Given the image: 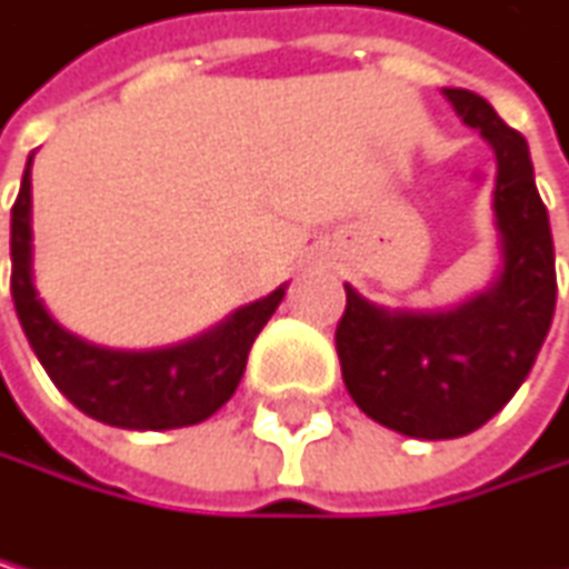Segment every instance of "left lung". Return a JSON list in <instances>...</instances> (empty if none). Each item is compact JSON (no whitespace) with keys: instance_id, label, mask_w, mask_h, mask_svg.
Masks as SVG:
<instances>
[{"instance_id":"1","label":"left lung","mask_w":569,"mask_h":569,"mask_svg":"<svg viewBox=\"0 0 569 569\" xmlns=\"http://www.w3.org/2000/svg\"><path fill=\"white\" fill-rule=\"evenodd\" d=\"M443 94L496 154L500 278L447 312L383 309L345 284L348 306L333 333L351 401L415 440H453L486 426L525 383L556 309L549 210L525 137L471 90Z\"/></svg>"}]
</instances>
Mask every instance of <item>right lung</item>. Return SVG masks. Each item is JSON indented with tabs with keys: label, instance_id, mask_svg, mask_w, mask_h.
I'll use <instances>...</instances> for the list:
<instances>
[{
	"label": "right lung",
	"instance_id": "1",
	"mask_svg": "<svg viewBox=\"0 0 569 569\" xmlns=\"http://www.w3.org/2000/svg\"><path fill=\"white\" fill-rule=\"evenodd\" d=\"M13 306L38 362L83 415L119 429H179L210 419L236 393L249 348L281 306L284 288L249 302L207 333L158 351H111L48 317L30 270V161L9 224Z\"/></svg>",
	"mask_w": 569,
	"mask_h": 569
}]
</instances>
